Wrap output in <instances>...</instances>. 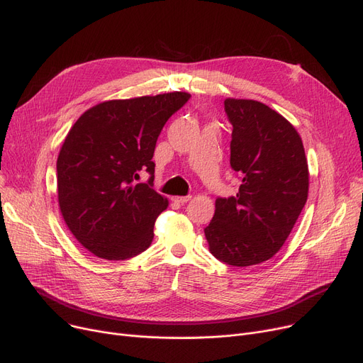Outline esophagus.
<instances>
[{
    "instance_id": "obj_1",
    "label": "esophagus",
    "mask_w": 363,
    "mask_h": 363,
    "mask_svg": "<svg viewBox=\"0 0 363 363\" xmlns=\"http://www.w3.org/2000/svg\"><path fill=\"white\" fill-rule=\"evenodd\" d=\"M191 200V196H181V197H173V201H177L179 204H184L186 201Z\"/></svg>"
}]
</instances>
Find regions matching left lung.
<instances>
[{"label":"left lung","instance_id":"obj_1","mask_svg":"<svg viewBox=\"0 0 363 363\" xmlns=\"http://www.w3.org/2000/svg\"><path fill=\"white\" fill-rule=\"evenodd\" d=\"M233 125L230 164L239 193L218 197L204 228L212 255L247 267L270 259L283 246L308 196V166L294 125L270 106L250 99H225Z\"/></svg>","mask_w":363,"mask_h":363}]
</instances>
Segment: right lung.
<instances>
[{"label":"right lung","instance_id":"obj_1","mask_svg":"<svg viewBox=\"0 0 363 363\" xmlns=\"http://www.w3.org/2000/svg\"><path fill=\"white\" fill-rule=\"evenodd\" d=\"M190 98L173 91L108 101L71 128L56 163L59 208L93 255L128 259L151 245L155 219L167 208V199L152 190L157 138ZM143 169L149 182L135 184Z\"/></svg>","mask_w":363,"mask_h":363}]
</instances>
